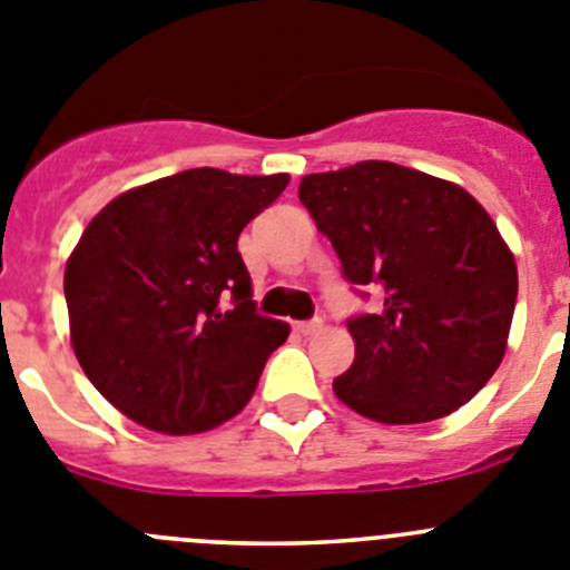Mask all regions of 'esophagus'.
Wrapping results in <instances>:
<instances>
[{
  "label": "esophagus",
  "mask_w": 570,
  "mask_h": 570,
  "mask_svg": "<svg viewBox=\"0 0 570 570\" xmlns=\"http://www.w3.org/2000/svg\"><path fill=\"white\" fill-rule=\"evenodd\" d=\"M323 323H321V317H312V321H297L295 323V330L301 332V335H315L317 330H321Z\"/></svg>",
  "instance_id": "1"
}]
</instances>
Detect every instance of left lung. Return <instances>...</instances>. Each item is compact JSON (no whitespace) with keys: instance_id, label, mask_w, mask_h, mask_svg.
<instances>
[{"instance_id":"1","label":"left lung","mask_w":570,"mask_h":570,"mask_svg":"<svg viewBox=\"0 0 570 570\" xmlns=\"http://www.w3.org/2000/svg\"><path fill=\"white\" fill-rule=\"evenodd\" d=\"M297 198L332 240L343 278L383 292L346 321L355 363L332 389L377 423H429L469 403L500 366L517 264L458 184L392 161L301 178Z\"/></svg>"}]
</instances>
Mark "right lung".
<instances>
[{
    "label": "right lung",
    "mask_w": 570,
    "mask_h": 570,
    "mask_svg": "<svg viewBox=\"0 0 570 570\" xmlns=\"http://www.w3.org/2000/svg\"><path fill=\"white\" fill-rule=\"evenodd\" d=\"M289 176L198 167L112 198L65 269L70 341L112 406L161 434H196L247 406L284 321L258 315L240 229Z\"/></svg>",
    "instance_id": "add662e5"
}]
</instances>
